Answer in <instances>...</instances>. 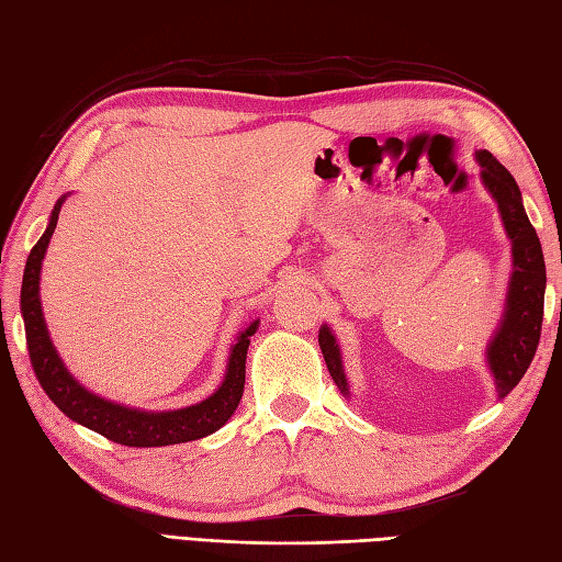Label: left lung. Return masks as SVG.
<instances>
[{
	"instance_id": "obj_1",
	"label": "left lung",
	"mask_w": 562,
	"mask_h": 562,
	"mask_svg": "<svg viewBox=\"0 0 562 562\" xmlns=\"http://www.w3.org/2000/svg\"><path fill=\"white\" fill-rule=\"evenodd\" d=\"M477 162L483 167V181L492 199L497 201L502 223L512 239L514 271L507 293V311L495 339L487 347V363L495 375L497 395L507 397L524 378L533 361L543 325V293H546V261L533 225L521 205V191L509 171L502 167L492 153L480 150ZM319 349H323L329 375L337 387L349 395L345 369H341L339 347L327 327L319 329Z\"/></svg>"
}]
</instances>
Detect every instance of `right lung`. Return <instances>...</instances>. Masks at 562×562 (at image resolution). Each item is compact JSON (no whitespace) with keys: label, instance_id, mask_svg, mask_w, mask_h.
Returning <instances> with one entry per match:
<instances>
[{"label":"right lung","instance_id":"add662e5","mask_svg":"<svg viewBox=\"0 0 562 562\" xmlns=\"http://www.w3.org/2000/svg\"><path fill=\"white\" fill-rule=\"evenodd\" d=\"M63 201L65 196L55 203L48 227H45V233L41 235L38 243L33 245L26 269H24V283H21V315H24L29 357L45 395H48L67 417L79 422V425L94 429L109 441H116L123 446H137V449L196 441L221 429L225 422L233 417L239 400H243L247 347H249V337L255 335L259 323H251L243 335H239L237 345L231 351V361H227V373H225L223 385L217 387L211 397H205L203 403L184 407V409L140 412V409L109 403V400L89 393L87 387L79 385L75 378L67 373L65 363L53 349L48 329H45L41 297H38L41 261L45 257V249H48Z\"/></svg>","mask_w":562,"mask_h":562}]
</instances>
